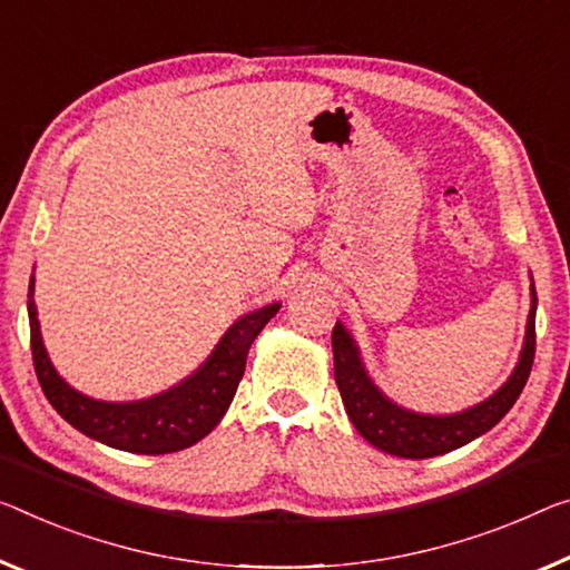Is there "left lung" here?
<instances>
[{"label": "left lung", "mask_w": 570, "mask_h": 570, "mask_svg": "<svg viewBox=\"0 0 570 570\" xmlns=\"http://www.w3.org/2000/svg\"><path fill=\"white\" fill-rule=\"evenodd\" d=\"M535 308L538 295L535 285H532V308L528 318V336H524L522 356L510 382L481 405L466 410L459 415H417L407 413L382 395L380 390L370 382V376L362 370L358 362L356 346L352 336L346 334L344 326L336 323L334 336V362H336V384L344 400V407L356 431L370 441L374 449L400 459H431L449 453L453 449H461L469 441H474L489 428H494L502 420L510 407L518 402L520 392L528 382L532 362H535Z\"/></svg>", "instance_id": "obj_1"}]
</instances>
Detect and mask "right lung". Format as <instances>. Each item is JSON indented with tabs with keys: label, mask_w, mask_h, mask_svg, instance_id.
<instances>
[{
	"label": "right lung",
	"mask_w": 570,
	"mask_h": 570,
	"mask_svg": "<svg viewBox=\"0 0 570 570\" xmlns=\"http://www.w3.org/2000/svg\"><path fill=\"white\" fill-rule=\"evenodd\" d=\"M28 297L32 364L50 405L76 431L94 441L119 451L147 453V456L183 451L214 431L239 387L252 341L279 311V303H273L236 321L212 358L178 387L139 402H99L78 395L52 370L46 346H42L38 311L32 303V279Z\"/></svg>",
	"instance_id": "obj_1"
}]
</instances>
